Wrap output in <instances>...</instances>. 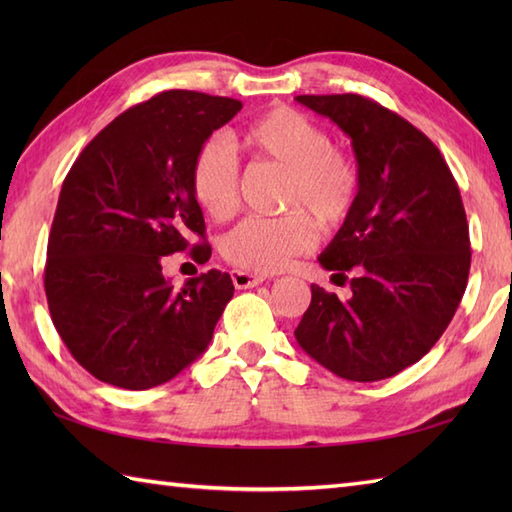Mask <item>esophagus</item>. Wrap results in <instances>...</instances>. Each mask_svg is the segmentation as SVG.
<instances>
[{"label":"esophagus","instance_id":"34e87169","mask_svg":"<svg viewBox=\"0 0 512 512\" xmlns=\"http://www.w3.org/2000/svg\"><path fill=\"white\" fill-rule=\"evenodd\" d=\"M231 279L235 288L244 290V288H255L259 284H264V275H253V273H246V270H233L231 273Z\"/></svg>","mask_w":512,"mask_h":512}]
</instances>
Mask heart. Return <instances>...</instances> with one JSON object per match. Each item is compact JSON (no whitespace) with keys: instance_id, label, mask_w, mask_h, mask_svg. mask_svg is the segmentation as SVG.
<instances>
[{"instance_id":"heart-1","label":"heart","mask_w":512,"mask_h":512,"mask_svg":"<svg viewBox=\"0 0 512 512\" xmlns=\"http://www.w3.org/2000/svg\"><path fill=\"white\" fill-rule=\"evenodd\" d=\"M239 143L257 158L288 169L279 217H246L222 239V255L237 268L277 273L317 244V224L334 226L352 211L358 165L350 151L332 145L328 129L292 107H273L239 132ZM193 195L215 220L239 206V162L224 140L200 147L191 169Z\"/></svg>"}]
</instances>
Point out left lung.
Listing matches in <instances>:
<instances>
[{"label":"left lung","mask_w":512,"mask_h":512,"mask_svg":"<svg viewBox=\"0 0 512 512\" xmlns=\"http://www.w3.org/2000/svg\"><path fill=\"white\" fill-rule=\"evenodd\" d=\"M352 138L358 195L319 255L352 297L312 284L301 350L332 374L374 383L418 363L447 330L469 281L471 242L458 182L438 147L361 94H301Z\"/></svg>","instance_id":"left-lung-1"}]
</instances>
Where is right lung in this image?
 Wrapping results in <instances>:
<instances>
[{
    "label": "right lung",
    "instance_id": "1",
    "mask_svg": "<svg viewBox=\"0 0 512 512\" xmlns=\"http://www.w3.org/2000/svg\"><path fill=\"white\" fill-rule=\"evenodd\" d=\"M242 110L226 96L169 90L129 107L96 134L63 180L48 237L46 286L54 328L76 363L123 389L167 383L213 339L233 297L209 270L176 288L167 255L211 257L191 187L193 160Z\"/></svg>",
    "mask_w": 512,
    "mask_h": 512
}]
</instances>
